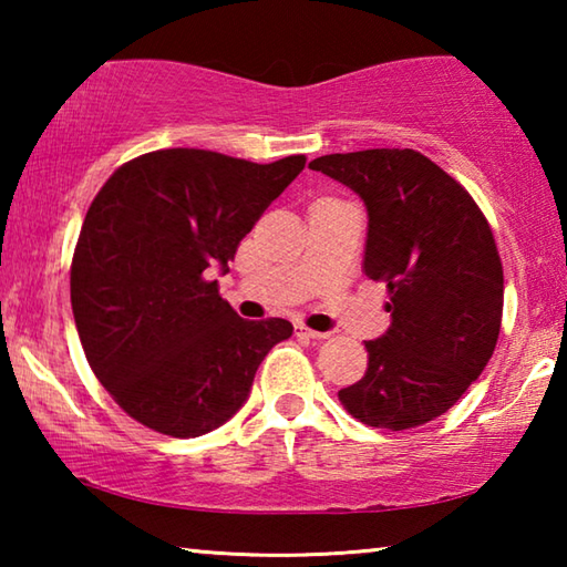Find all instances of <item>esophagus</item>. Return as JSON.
<instances>
[{
	"mask_svg": "<svg viewBox=\"0 0 567 567\" xmlns=\"http://www.w3.org/2000/svg\"><path fill=\"white\" fill-rule=\"evenodd\" d=\"M295 332L300 334V338H307V340H328L330 338V332H318V330H310V328H305V324H297L295 328Z\"/></svg>",
	"mask_w": 567,
	"mask_h": 567,
	"instance_id": "1",
	"label": "esophagus"
}]
</instances>
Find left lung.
Returning <instances> with one entry per match:
<instances>
[{
    "instance_id": "obj_1",
    "label": "left lung",
    "mask_w": 567,
    "mask_h": 567,
    "mask_svg": "<svg viewBox=\"0 0 567 567\" xmlns=\"http://www.w3.org/2000/svg\"><path fill=\"white\" fill-rule=\"evenodd\" d=\"M368 209L364 275L390 290L392 324L364 342L368 370L340 390L364 425H425L463 398L493 358L503 265L465 187L415 150H362L310 162Z\"/></svg>"
}]
</instances>
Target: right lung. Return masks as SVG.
<instances>
[{
	"label": "right lung",
	"mask_w": 567,
	"mask_h": 567,
	"mask_svg": "<svg viewBox=\"0 0 567 567\" xmlns=\"http://www.w3.org/2000/svg\"><path fill=\"white\" fill-rule=\"evenodd\" d=\"M305 162L257 165L177 147L104 182L72 257V312L92 372L130 417L199 437L245 405L265 354L292 324L243 320L207 272H229L239 239Z\"/></svg>",
	"instance_id": "1"
}]
</instances>
